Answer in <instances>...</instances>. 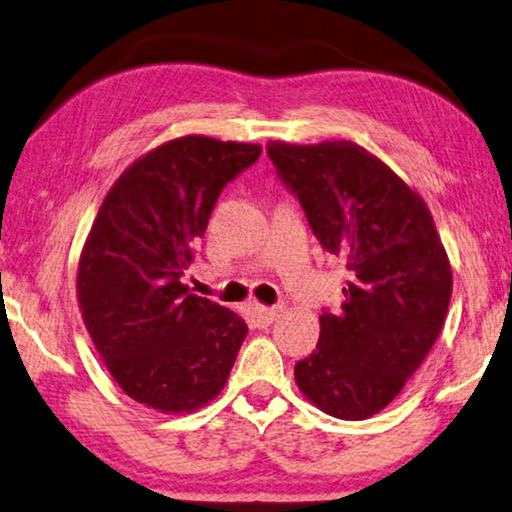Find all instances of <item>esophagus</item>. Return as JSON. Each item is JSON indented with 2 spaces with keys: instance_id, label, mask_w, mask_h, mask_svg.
Here are the masks:
<instances>
[{
  "instance_id": "34e87169",
  "label": "esophagus",
  "mask_w": 512,
  "mask_h": 512,
  "mask_svg": "<svg viewBox=\"0 0 512 512\" xmlns=\"http://www.w3.org/2000/svg\"><path fill=\"white\" fill-rule=\"evenodd\" d=\"M279 315H281L279 306H256L254 311H251V317H254L256 326H261V329L270 326Z\"/></svg>"
}]
</instances>
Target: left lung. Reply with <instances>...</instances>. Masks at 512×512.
<instances>
[{
	"label": "left lung",
	"instance_id": "8db88e82",
	"mask_svg": "<svg viewBox=\"0 0 512 512\" xmlns=\"http://www.w3.org/2000/svg\"><path fill=\"white\" fill-rule=\"evenodd\" d=\"M322 249L347 263L338 313L295 365L301 395L338 420H367L424 363L449 311L451 263L433 215L381 158L351 140L267 142Z\"/></svg>",
	"mask_w": 512,
	"mask_h": 512
}]
</instances>
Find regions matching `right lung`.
Here are the masks:
<instances>
[{
	"label": "right lung",
	"instance_id": "1",
	"mask_svg": "<svg viewBox=\"0 0 512 512\" xmlns=\"http://www.w3.org/2000/svg\"><path fill=\"white\" fill-rule=\"evenodd\" d=\"M251 142L181 136L136 158L106 192L79 256L77 299L122 392L165 415L224 390L247 324L181 281L222 188L261 156Z\"/></svg>",
	"mask_w": 512,
	"mask_h": 512
}]
</instances>
